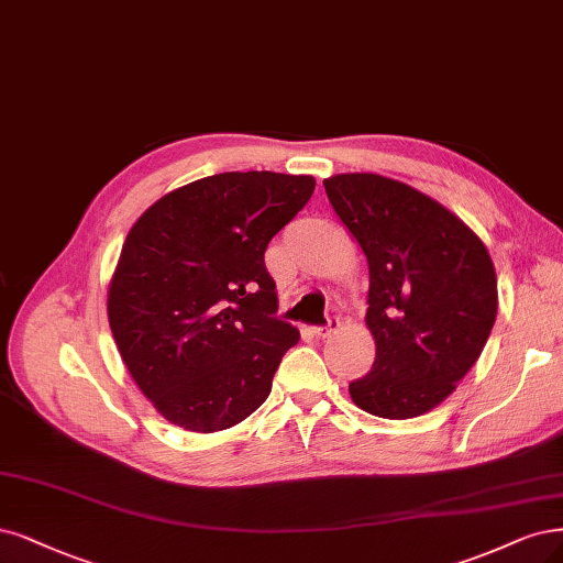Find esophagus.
I'll list each match as a JSON object with an SVG mask.
<instances>
[{
	"label": "esophagus",
	"instance_id": "obj_1",
	"mask_svg": "<svg viewBox=\"0 0 563 563\" xmlns=\"http://www.w3.org/2000/svg\"><path fill=\"white\" fill-rule=\"evenodd\" d=\"M338 328H340V319L338 317H333V319H328L323 325H317L314 328V335L317 338H331L335 331H338Z\"/></svg>",
	"mask_w": 563,
	"mask_h": 563
}]
</instances>
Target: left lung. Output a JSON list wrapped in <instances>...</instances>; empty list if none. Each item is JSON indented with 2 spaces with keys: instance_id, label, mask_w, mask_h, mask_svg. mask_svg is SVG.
Instances as JSON below:
<instances>
[{
  "instance_id": "1",
  "label": "left lung",
  "mask_w": 563,
  "mask_h": 563,
  "mask_svg": "<svg viewBox=\"0 0 563 563\" xmlns=\"http://www.w3.org/2000/svg\"><path fill=\"white\" fill-rule=\"evenodd\" d=\"M371 269V373L349 384L361 410L412 419L448 398L479 358L498 290L487 246L450 209L379 174L323 181Z\"/></svg>"
}]
</instances>
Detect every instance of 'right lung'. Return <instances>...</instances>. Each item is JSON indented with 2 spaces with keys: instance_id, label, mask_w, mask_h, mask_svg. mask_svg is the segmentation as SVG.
Masks as SVG:
<instances>
[{
  "instance_id": "1",
  "label": "right lung",
  "mask_w": 563,
  "mask_h": 563,
  "mask_svg": "<svg viewBox=\"0 0 563 563\" xmlns=\"http://www.w3.org/2000/svg\"><path fill=\"white\" fill-rule=\"evenodd\" d=\"M312 177L223 172L167 192L128 232L109 325L132 379L186 431L256 412L300 333L277 317L265 249L314 192Z\"/></svg>"
}]
</instances>
